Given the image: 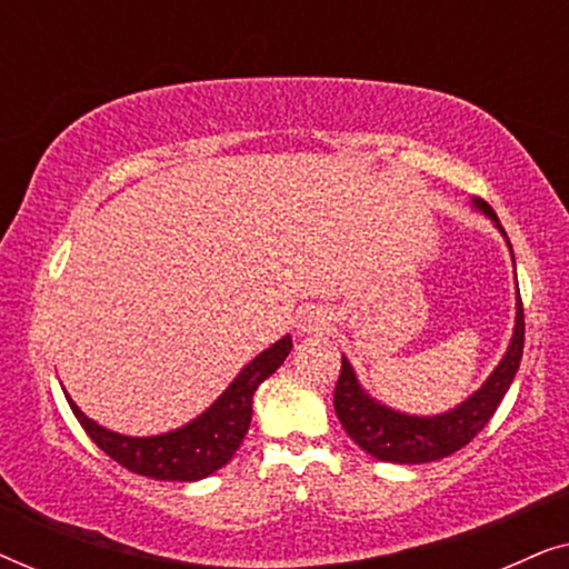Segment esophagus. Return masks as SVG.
Wrapping results in <instances>:
<instances>
[{
  "label": "esophagus",
  "instance_id": "1",
  "mask_svg": "<svg viewBox=\"0 0 569 569\" xmlns=\"http://www.w3.org/2000/svg\"><path fill=\"white\" fill-rule=\"evenodd\" d=\"M298 329L300 331H321L326 329V316L321 313V310H306L298 318Z\"/></svg>",
  "mask_w": 569,
  "mask_h": 569
}]
</instances>
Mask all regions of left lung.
<instances>
[{"mask_svg": "<svg viewBox=\"0 0 569 569\" xmlns=\"http://www.w3.org/2000/svg\"><path fill=\"white\" fill-rule=\"evenodd\" d=\"M473 207L481 214H487L495 222V228L505 236L500 220H497L495 209L487 201L477 199ZM508 248L512 253V246L508 240ZM516 267V259H512ZM523 337H526V321H523V302H516V326H512L510 347L500 365L492 370L479 391H473L469 399L458 403L456 409L442 411L435 417H415L396 411L386 403L372 399L357 380L352 365L347 357H341V372L333 388V409L341 427H345L349 438L360 446L365 453H370L378 461L388 463H430L440 461L456 450L477 438L485 430V425L492 419V415L500 407L502 396L516 378L520 368V357H523Z\"/></svg>", "mask_w": 569, "mask_h": 569, "instance_id": "left-lung-1", "label": "left lung"}]
</instances>
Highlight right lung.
Here are the masks:
<instances>
[{
	"instance_id": "right-lung-1",
	"label": "right lung",
	"mask_w": 569,
	"mask_h": 569,
	"mask_svg": "<svg viewBox=\"0 0 569 569\" xmlns=\"http://www.w3.org/2000/svg\"><path fill=\"white\" fill-rule=\"evenodd\" d=\"M290 349V337L274 341L238 372V378L207 411L178 430L152 435V438H129V435L106 430L84 417L67 391L64 396L90 440L123 469L160 481H199L222 469L240 448L251 425L256 388L287 360Z\"/></svg>"
}]
</instances>
